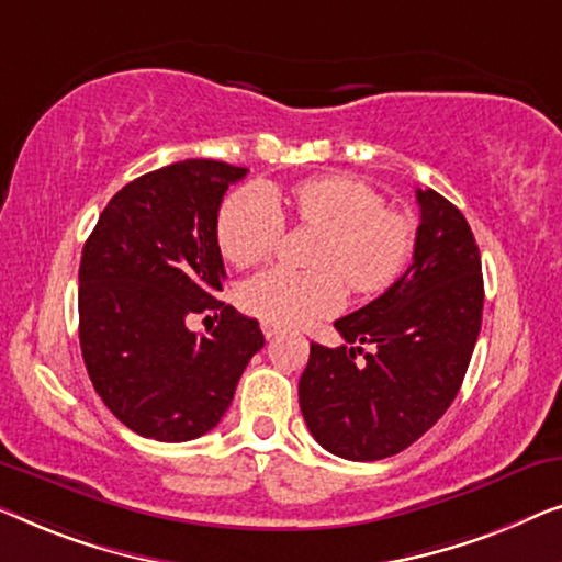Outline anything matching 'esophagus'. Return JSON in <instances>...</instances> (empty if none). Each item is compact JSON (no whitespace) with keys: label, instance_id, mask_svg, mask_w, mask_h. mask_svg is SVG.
Instances as JSON below:
<instances>
[{"label":"esophagus","instance_id":"34e87169","mask_svg":"<svg viewBox=\"0 0 562 562\" xmlns=\"http://www.w3.org/2000/svg\"><path fill=\"white\" fill-rule=\"evenodd\" d=\"M262 334H265V338H274L280 334V328L274 326V323H267V321H262Z\"/></svg>","mask_w":562,"mask_h":562}]
</instances>
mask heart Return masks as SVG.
Here are the masks:
<instances>
[{"label":"heart","instance_id":"b5f03b06","mask_svg":"<svg viewBox=\"0 0 562 562\" xmlns=\"http://www.w3.org/2000/svg\"><path fill=\"white\" fill-rule=\"evenodd\" d=\"M290 205L300 226L323 232L313 251L318 270L270 267L241 284L244 311L274 326H305L344 303V282L374 295L397 278L409 255L413 228L400 211L384 209L374 188L349 176L300 180L288 193L244 186L218 211V247L236 267L265 262L280 247Z\"/></svg>","mask_w":562,"mask_h":562}]
</instances>
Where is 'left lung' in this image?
Listing matches in <instances>:
<instances>
[{
	"mask_svg": "<svg viewBox=\"0 0 562 562\" xmlns=\"http://www.w3.org/2000/svg\"><path fill=\"white\" fill-rule=\"evenodd\" d=\"M417 205L413 265L334 323L353 346L311 344L300 376L307 430L346 461H379L425 436L461 390L481 330L484 278L469 221L432 188H417Z\"/></svg>",
	"mask_w": 562,
	"mask_h": 562,
	"instance_id": "8db88e82",
	"label": "left lung"
}]
</instances>
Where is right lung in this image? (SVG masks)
<instances>
[{"label": "right lung", "instance_id": "obj_1", "mask_svg": "<svg viewBox=\"0 0 562 562\" xmlns=\"http://www.w3.org/2000/svg\"><path fill=\"white\" fill-rule=\"evenodd\" d=\"M247 168L183 160L126 183L86 239L78 267V338L93 390L142 438L183 442L216 428L259 323L221 303L218 209ZM211 314L209 337L187 328Z\"/></svg>", "mask_w": 562, "mask_h": 562}]
</instances>
